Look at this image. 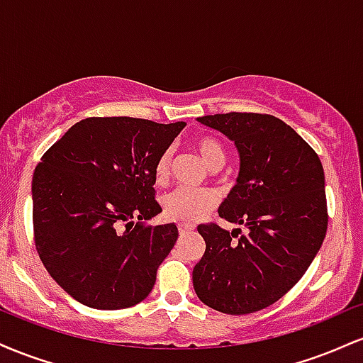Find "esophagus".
<instances>
[{"mask_svg": "<svg viewBox=\"0 0 363 363\" xmlns=\"http://www.w3.org/2000/svg\"><path fill=\"white\" fill-rule=\"evenodd\" d=\"M177 230H179V234H181V235H186V234H189L191 230H194V225L179 223V225H177Z\"/></svg>", "mask_w": 363, "mask_h": 363, "instance_id": "1", "label": "esophagus"}]
</instances>
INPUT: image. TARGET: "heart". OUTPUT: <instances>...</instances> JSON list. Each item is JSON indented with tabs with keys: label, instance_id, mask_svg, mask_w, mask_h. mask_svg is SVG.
Wrapping results in <instances>:
<instances>
[{
	"label": "heart",
	"instance_id": "obj_1",
	"mask_svg": "<svg viewBox=\"0 0 363 363\" xmlns=\"http://www.w3.org/2000/svg\"><path fill=\"white\" fill-rule=\"evenodd\" d=\"M194 148L201 155L203 162L210 169H220L225 164V153L223 145L220 143L215 136L201 135L194 138ZM170 169H172V152L165 150L157 158L155 167H153V179L157 184H165L169 181ZM218 205V196L211 189H189V187H177V189L170 191L162 198V206H164V213L167 218L174 222L182 223H193L199 220L201 216L210 213L213 208Z\"/></svg>",
	"mask_w": 363,
	"mask_h": 363
}]
</instances>
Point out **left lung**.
Segmentation results:
<instances>
[{
    "mask_svg": "<svg viewBox=\"0 0 363 363\" xmlns=\"http://www.w3.org/2000/svg\"><path fill=\"white\" fill-rule=\"evenodd\" d=\"M235 143L237 184L218 208L228 232L199 225L206 242L193 269L199 301L223 314H251L280 301L323 245L328 230L324 170L318 153L281 119L256 112L203 116Z\"/></svg>",
    "mask_w": 363,
    "mask_h": 363,
    "instance_id": "8db88e82",
    "label": "left lung"
}]
</instances>
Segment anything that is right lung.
Here are the masks:
<instances>
[{
  "label": "right lung",
  "mask_w": 363,
  "mask_h": 363,
  "mask_svg": "<svg viewBox=\"0 0 363 363\" xmlns=\"http://www.w3.org/2000/svg\"><path fill=\"white\" fill-rule=\"evenodd\" d=\"M184 126L86 118L40 158L32 179L35 249L74 301L116 311L148 297L179 232L174 223L150 227L133 218L162 211L153 167Z\"/></svg>",
  "instance_id": "obj_1"
}]
</instances>
